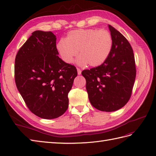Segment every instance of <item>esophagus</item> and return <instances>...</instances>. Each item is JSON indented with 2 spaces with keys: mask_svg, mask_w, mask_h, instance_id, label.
<instances>
[{
  "mask_svg": "<svg viewBox=\"0 0 156 156\" xmlns=\"http://www.w3.org/2000/svg\"><path fill=\"white\" fill-rule=\"evenodd\" d=\"M77 74L78 75H81V70L79 68H77Z\"/></svg>",
  "mask_w": 156,
  "mask_h": 156,
  "instance_id": "esophagus-1",
  "label": "esophagus"
}]
</instances>
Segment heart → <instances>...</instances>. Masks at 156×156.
Here are the masks:
<instances>
[{"mask_svg":"<svg viewBox=\"0 0 156 156\" xmlns=\"http://www.w3.org/2000/svg\"><path fill=\"white\" fill-rule=\"evenodd\" d=\"M112 45V37L107 30L77 29L69 32L66 40L61 39L56 49L65 62L72 63L79 51V64L98 67L108 57Z\"/></svg>","mask_w":156,"mask_h":156,"instance_id":"obj_1","label":"heart"}]
</instances>
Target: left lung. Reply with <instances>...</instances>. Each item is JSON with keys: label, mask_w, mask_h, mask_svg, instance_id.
I'll return each instance as SVG.
<instances>
[{"label": "left lung", "mask_w": 156, "mask_h": 156, "mask_svg": "<svg viewBox=\"0 0 156 156\" xmlns=\"http://www.w3.org/2000/svg\"><path fill=\"white\" fill-rule=\"evenodd\" d=\"M112 40L111 53L100 66L82 72L92 105L97 109L112 112L129 101L136 77L133 49L129 41L108 25Z\"/></svg>", "instance_id": "1"}]
</instances>
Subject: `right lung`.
<instances>
[{
  "label": "right lung",
  "instance_id": "add662e5",
  "mask_svg": "<svg viewBox=\"0 0 156 156\" xmlns=\"http://www.w3.org/2000/svg\"><path fill=\"white\" fill-rule=\"evenodd\" d=\"M52 32L36 30L18 51L15 81L30 111L41 119H56L68 107V92L77 77L74 66L59 58Z\"/></svg>",
  "mask_w": 156,
  "mask_h": 156
}]
</instances>
